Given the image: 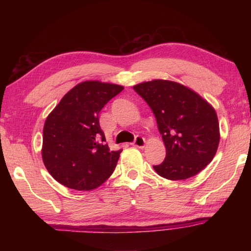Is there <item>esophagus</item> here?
Segmentation results:
<instances>
[{"mask_svg": "<svg viewBox=\"0 0 251 251\" xmlns=\"http://www.w3.org/2000/svg\"><path fill=\"white\" fill-rule=\"evenodd\" d=\"M131 145L135 146V147H137V148H144V147H145V145H146V141H145V138L142 137V136H137V137L135 138V141H134L133 144H131Z\"/></svg>", "mask_w": 251, "mask_h": 251, "instance_id": "obj_1", "label": "esophagus"}]
</instances>
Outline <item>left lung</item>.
Instances as JSON below:
<instances>
[{"label":"left lung","mask_w":251,"mask_h":251,"mask_svg":"<svg viewBox=\"0 0 251 251\" xmlns=\"http://www.w3.org/2000/svg\"><path fill=\"white\" fill-rule=\"evenodd\" d=\"M134 90L150 105L166 147V157L152 166L159 176L182 180L201 173L214 158L220 131L215 108L177 82L152 79Z\"/></svg>","instance_id":"obj_1"}]
</instances>
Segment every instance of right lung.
<instances>
[{
    "instance_id": "1",
    "label": "right lung",
    "mask_w": 251,
    "mask_h": 251,
    "mask_svg": "<svg viewBox=\"0 0 251 251\" xmlns=\"http://www.w3.org/2000/svg\"><path fill=\"white\" fill-rule=\"evenodd\" d=\"M124 86L85 80L63 96L46 117L42 158L59 184L75 190H91L108 179L122 151H109L104 142L99 114Z\"/></svg>"
}]
</instances>
